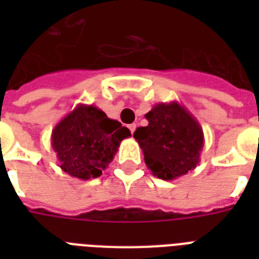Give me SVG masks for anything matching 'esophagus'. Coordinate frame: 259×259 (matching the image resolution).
<instances>
[{
	"label": "esophagus",
	"mask_w": 259,
	"mask_h": 259,
	"mask_svg": "<svg viewBox=\"0 0 259 259\" xmlns=\"http://www.w3.org/2000/svg\"><path fill=\"white\" fill-rule=\"evenodd\" d=\"M129 130L132 132V134L134 133V130H136V125L134 123H132V125H129Z\"/></svg>",
	"instance_id": "obj_1"
}]
</instances>
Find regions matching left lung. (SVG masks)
<instances>
[{"instance_id":"left-lung-1","label":"left lung","mask_w":259,"mask_h":259,"mask_svg":"<svg viewBox=\"0 0 259 259\" xmlns=\"http://www.w3.org/2000/svg\"><path fill=\"white\" fill-rule=\"evenodd\" d=\"M145 118L149 123L138 127L133 137L154 176L175 180L195 169L204 145L196 118L176 101L154 105Z\"/></svg>"}]
</instances>
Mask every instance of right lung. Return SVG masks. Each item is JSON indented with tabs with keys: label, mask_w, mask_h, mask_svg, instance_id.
I'll return each instance as SVG.
<instances>
[{
	"label": "right lung",
	"mask_w": 259,
	"mask_h": 259,
	"mask_svg": "<svg viewBox=\"0 0 259 259\" xmlns=\"http://www.w3.org/2000/svg\"><path fill=\"white\" fill-rule=\"evenodd\" d=\"M130 130L110 119L94 105H78L52 130L51 144L59 166L70 176L90 180L102 175L113 161Z\"/></svg>",
	"instance_id": "right-lung-1"
}]
</instances>
